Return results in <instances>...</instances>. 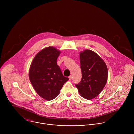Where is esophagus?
I'll use <instances>...</instances> for the list:
<instances>
[{"mask_svg": "<svg viewBox=\"0 0 134 134\" xmlns=\"http://www.w3.org/2000/svg\"><path fill=\"white\" fill-rule=\"evenodd\" d=\"M69 80H71L72 79V76L71 75H70L69 76Z\"/></svg>", "mask_w": 134, "mask_h": 134, "instance_id": "34e87169", "label": "esophagus"}]
</instances>
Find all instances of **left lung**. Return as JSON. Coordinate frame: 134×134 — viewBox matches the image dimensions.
<instances>
[{
  "mask_svg": "<svg viewBox=\"0 0 134 134\" xmlns=\"http://www.w3.org/2000/svg\"><path fill=\"white\" fill-rule=\"evenodd\" d=\"M80 64L82 77L75 85L82 97L90 100L97 97L105 85L108 68L99 55L90 50L80 53Z\"/></svg>",
  "mask_w": 134,
  "mask_h": 134,
  "instance_id": "8db88e82",
  "label": "left lung"
}]
</instances>
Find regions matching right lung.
<instances>
[{"instance_id": "obj_1", "label": "right lung", "mask_w": 134, "mask_h": 134, "mask_svg": "<svg viewBox=\"0 0 134 134\" xmlns=\"http://www.w3.org/2000/svg\"><path fill=\"white\" fill-rule=\"evenodd\" d=\"M60 53L53 47L46 48L35 56L30 68L29 79L33 87L41 97L48 101L58 96L69 80L57 64Z\"/></svg>"}]
</instances>
